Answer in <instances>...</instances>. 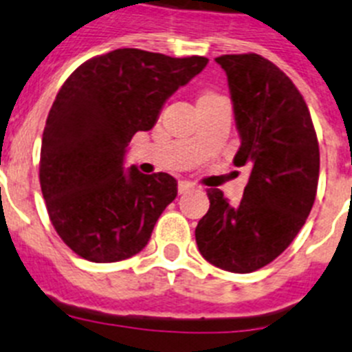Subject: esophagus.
Listing matches in <instances>:
<instances>
[{
  "label": "esophagus",
  "instance_id": "obj_1",
  "mask_svg": "<svg viewBox=\"0 0 352 352\" xmlns=\"http://www.w3.org/2000/svg\"><path fill=\"white\" fill-rule=\"evenodd\" d=\"M192 188H195L194 183L186 182V179H182V182L178 183V192L179 194H186V192H190Z\"/></svg>",
  "mask_w": 352,
  "mask_h": 352
}]
</instances>
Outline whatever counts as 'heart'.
Returning <instances> with one entry per match:
<instances>
[{
  "instance_id": "heart-1",
  "label": "heart",
  "mask_w": 352,
  "mask_h": 352,
  "mask_svg": "<svg viewBox=\"0 0 352 352\" xmlns=\"http://www.w3.org/2000/svg\"><path fill=\"white\" fill-rule=\"evenodd\" d=\"M211 95V93H208V95H204V96H210Z\"/></svg>"
}]
</instances>
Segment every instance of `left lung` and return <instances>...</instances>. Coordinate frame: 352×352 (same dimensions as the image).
<instances>
[{
  "label": "left lung",
  "instance_id": "1",
  "mask_svg": "<svg viewBox=\"0 0 352 352\" xmlns=\"http://www.w3.org/2000/svg\"><path fill=\"white\" fill-rule=\"evenodd\" d=\"M231 91L239 133L236 167H247L243 199L208 190L210 210L195 227L201 256L217 268L250 273L296 238L316 201L319 144L309 107L292 80L259 54L217 58Z\"/></svg>",
  "mask_w": 352,
  "mask_h": 352
}]
</instances>
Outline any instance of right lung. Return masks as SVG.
<instances>
[{
    "label": "right lung",
    "mask_w": 352,
    "mask_h": 352,
    "mask_svg": "<svg viewBox=\"0 0 352 352\" xmlns=\"http://www.w3.org/2000/svg\"><path fill=\"white\" fill-rule=\"evenodd\" d=\"M206 65L203 56L116 49L65 80L43 129L40 186L56 232L77 256L116 263L148 245L178 182L167 173L125 170L126 148Z\"/></svg>",
    "instance_id": "add662e5"
}]
</instances>
